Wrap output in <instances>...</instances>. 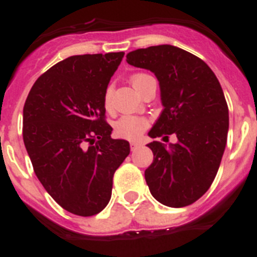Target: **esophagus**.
Instances as JSON below:
<instances>
[{
	"mask_svg": "<svg viewBox=\"0 0 257 257\" xmlns=\"http://www.w3.org/2000/svg\"><path fill=\"white\" fill-rule=\"evenodd\" d=\"M139 143H138V142H131L130 143V147H131V151H135V149H138V148H139Z\"/></svg>",
	"mask_w": 257,
	"mask_h": 257,
	"instance_id": "obj_1",
	"label": "esophagus"
}]
</instances>
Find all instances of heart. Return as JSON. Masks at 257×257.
<instances>
[{
    "mask_svg": "<svg viewBox=\"0 0 257 257\" xmlns=\"http://www.w3.org/2000/svg\"><path fill=\"white\" fill-rule=\"evenodd\" d=\"M148 74L145 73H136L131 76L130 81L131 85L139 90L140 85ZM104 108L106 110H110L113 108V88L109 86L105 88L103 97ZM149 126V122L143 117H138V115H122L121 118H118L114 122V133L117 136L121 138H126V139H136L139 138L143 133H144Z\"/></svg>",
    "mask_w": 257,
    "mask_h": 257,
    "instance_id": "1",
    "label": "heart"
}]
</instances>
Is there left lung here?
<instances>
[{"mask_svg":"<svg viewBox=\"0 0 257 257\" xmlns=\"http://www.w3.org/2000/svg\"><path fill=\"white\" fill-rule=\"evenodd\" d=\"M126 58L160 82L163 110L148 135L178 138L176 144H148L154 156L145 170L149 190L169 207L192 205L211 187L228 139L229 110L219 79L202 59L171 45L135 50Z\"/></svg>","mask_w":257,"mask_h":257,"instance_id":"left-lung-1","label":"left lung"}]
</instances>
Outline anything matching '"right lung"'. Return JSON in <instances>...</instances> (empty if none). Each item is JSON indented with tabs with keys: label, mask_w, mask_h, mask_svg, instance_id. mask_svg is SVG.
I'll return each mask as SVG.
<instances>
[{
	"label": "right lung",
	"mask_w": 257,
	"mask_h": 257,
	"mask_svg": "<svg viewBox=\"0 0 257 257\" xmlns=\"http://www.w3.org/2000/svg\"><path fill=\"white\" fill-rule=\"evenodd\" d=\"M124 52L74 55L32 86L23 109V140L36 176L64 210L92 216L112 196L113 175L128 154L112 139L103 97Z\"/></svg>",
	"instance_id": "1"
}]
</instances>
